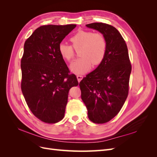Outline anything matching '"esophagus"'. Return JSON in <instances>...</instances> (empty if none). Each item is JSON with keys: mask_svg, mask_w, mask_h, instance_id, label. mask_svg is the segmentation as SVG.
<instances>
[{"mask_svg": "<svg viewBox=\"0 0 157 157\" xmlns=\"http://www.w3.org/2000/svg\"><path fill=\"white\" fill-rule=\"evenodd\" d=\"M77 78L78 82H80V80H81L83 78V76L82 75H77Z\"/></svg>", "mask_w": 157, "mask_h": 157, "instance_id": "obj_1", "label": "esophagus"}]
</instances>
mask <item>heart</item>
Instances as JSON below:
<instances>
[{
	"mask_svg": "<svg viewBox=\"0 0 157 157\" xmlns=\"http://www.w3.org/2000/svg\"><path fill=\"white\" fill-rule=\"evenodd\" d=\"M70 41L72 46L60 43L58 52L61 58L69 62L75 56L73 48L76 50L80 49L78 54L81 58L75 61L70 66L71 71L74 73H86L92 68V65H99L105 58L107 44L101 33L79 31L71 37Z\"/></svg>",
	"mask_w": 157,
	"mask_h": 157,
	"instance_id": "obj_1",
	"label": "heart"
}]
</instances>
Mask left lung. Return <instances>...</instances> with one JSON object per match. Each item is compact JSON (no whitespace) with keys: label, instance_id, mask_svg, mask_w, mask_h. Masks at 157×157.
Wrapping results in <instances>:
<instances>
[{"label":"left lung","instance_id":"obj_1","mask_svg":"<svg viewBox=\"0 0 157 157\" xmlns=\"http://www.w3.org/2000/svg\"><path fill=\"white\" fill-rule=\"evenodd\" d=\"M86 27L102 33L107 40L105 58L79 83L89 119L103 124L119 113L128 97L132 65L125 40L113 26L92 23Z\"/></svg>","mask_w":157,"mask_h":157}]
</instances>
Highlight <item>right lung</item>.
<instances>
[{
  "label": "right lung",
  "instance_id": "right-lung-1",
  "mask_svg": "<svg viewBox=\"0 0 157 157\" xmlns=\"http://www.w3.org/2000/svg\"><path fill=\"white\" fill-rule=\"evenodd\" d=\"M76 26L42 25L25 42L21 91L33 115L46 123L63 119L69 90L78 84L58 52L59 44Z\"/></svg>",
  "mask_w": 157,
  "mask_h": 157
}]
</instances>
